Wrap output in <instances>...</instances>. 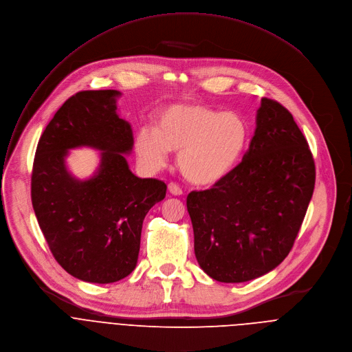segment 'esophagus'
Segmentation results:
<instances>
[{"mask_svg":"<svg viewBox=\"0 0 352 352\" xmlns=\"http://www.w3.org/2000/svg\"><path fill=\"white\" fill-rule=\"evenodd\" d=\"M168 188H169V192H170V194H173V196H182V194H183L182 187H180L179 184L173 183V182H172V183H169Z\"/></svg>","mask_w":352,"mask_h":352,"instance_id":"esophagus-1","label":"esophagus"}]
</instances>
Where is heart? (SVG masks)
<instances>
[{
  "instance_id": "1",
  "label": "heart",
  "mask_w": 352,
  "mask_h": 352,
  "mask_svg": "<svg viewBox=\"0 0 352 352\" xmlns=\"http://www.w3.org/2000/svg\"><path fill=\"white\" fill-rule=\"evenodd\" d=\"M249 126L242 116L200 104H173L158 117V126L137 133L141 162L158 170L166 166L170 151H179L177 166L192 184L210 186L223 179L246 148Z\"/></svg>"
}]
</instances>
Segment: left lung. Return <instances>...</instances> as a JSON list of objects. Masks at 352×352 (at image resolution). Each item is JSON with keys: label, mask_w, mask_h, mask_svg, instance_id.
Segmentation results:
<instances>
[{"label": "left lung", "mask_w": 352, "mask_h": 352, "mask_svg": "<svg viewBox=\"0 0 352 352\" xmlns=\"http://www.w3.org/2000/svg\"><path fill=\"white\" fill-rule=\"evenodd\" d=\"M315 180L314 155L292 114L263 98L242 162L187 196L204 272L219 283H245L274 270L294 246Z\"/></svg>", "instance_id": "1"}]
</instances>
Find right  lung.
I'll use <instances>...</instances> for the list:
<instances>
[{
  "instance_id": "obj_1",
  "label": "right lung",
  "mask_w": 352,
  "mask_h": 352,
  "mask_svg": "<svg viewBox=\"0 0 352 352\" xmlns=\"http://www.w3.org/2000/svg\"><path fill=\"white\" fill-rule=\"evenodd\" d=\"M120 92L82 91L57 110L38 140L32 169V206L57 263L87 283L120 281L137 265L142 221L165 199L166 184L140 179L123 153L131 126L116 113ZM103 150L96 176L78 181L66 170L67 149Z\"/></svg>"
}]
</instances>
